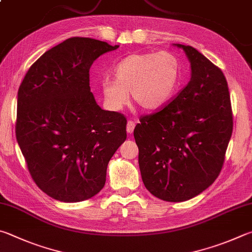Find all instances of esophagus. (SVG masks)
<instances>
[{"label": "esophagus", "mask_w": 252, "mask_h": 252, "mask_svg": "<svg viewBox=\"0 0 252 252\" xmlns=\"http://www.w3.org/2000/svg\"><path fill=\"white\" fill-rule=\"evenodd\" d=\"M134 127H135V123L132 121V120H129L126 123V132L127 133H132V132L134 131Z\"/></svg>", "instance_id": "34e87169"}]
</instances>
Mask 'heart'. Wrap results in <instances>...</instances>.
Here are the masks:
<instances>
[{
    "label": "heart",
    "instance_id": "obj_1",
    "mask_svg": "<svg viewBox=\"0 0 252 252\" xmlns=\"http://www.w3.org/2000/svg\"><path fill=\"white\" fill-rule=\"evenodd\" d=\"M114 78L101 82L109 109H122L130 93L142 109L158 110L170 101L180 85L181 63L170 52L131 54L114 68Z\"/></svg>",
    "mask_w": 252,
    "mask_h": 252
}]
</instances>
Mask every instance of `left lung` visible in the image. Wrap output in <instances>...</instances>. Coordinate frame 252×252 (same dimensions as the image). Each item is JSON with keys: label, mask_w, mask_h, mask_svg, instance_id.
<instances>
[{"label": "left lung", "mask_w": 252, "mask_h": 252, "mask_svg": "<svg viewBox=\"0 0 252 252\" xmlns=\"http://www.w3.org/2000/svg\"><path fill=\"white\" fill-rule=\"evenodd\" d=\"M190 80L162 110L134 129L142 181L166 202H185L213 184L232 133L229 90L222 71L197 49L182 44Z\"/></svg>", "instance_id": "1"}]
</instances>
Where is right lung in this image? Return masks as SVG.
Here are the masks:
<instances>
[{"instance_id":"right-lung-1","label":"right lung","mask_w":252,"mask_h":252,"mask_svg":"<svg viewBox=\"0 0 252 252\" xmlns=\"http://www.w3.org/2000/svg\"><path fill=\"white\" fill-rule=\"evenodd\" d=\"M118 47L68 38L43 54L18 88L17 143L36 185L54 199L78 203L98 194L126 139L125 116L102 110L89 86L94 62Z\"/></svg>"}]
</instances>
